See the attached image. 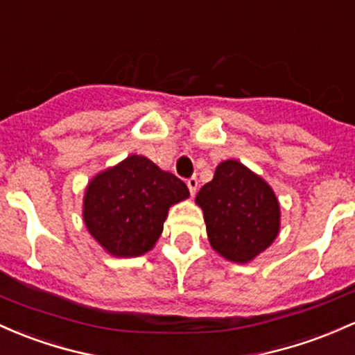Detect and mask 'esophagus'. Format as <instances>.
Wrapping results in <instances>:
<instances>
[{
    "label": "esophagus",
    "mask_w": 355,
    "mask_h": 355,
    "mask_svg": "<svg viewBox=\"0 0 355 355\" xmlns=\"http://www.w3.org/2000/svg\"><path fill=\"white\" fill-rule=\"evenodd\" d=\"M187 187H189V190H190V196H196L197 187H198L197 177H190L189 180H187Z\"/></svg>",
    "instance_id": "obj_1"
}]
</instances>
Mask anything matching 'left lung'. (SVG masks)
<instances>
[{"label": "left lung", "mask_w": 355, "mask_h": 355, "mask_svg": "<svg viewBox=\"0 0 355 355\" xmlns=\"http://www.w3.org/2000/svg\"><path fill=\"white\" fill-rule=\"evenodd\" d=\"M212 248L248 263L270 248L279 231V204L271 187L236 159L222 162L197 193Z\"/></svg>", "instance_id": "obj_1"}]
</instances>
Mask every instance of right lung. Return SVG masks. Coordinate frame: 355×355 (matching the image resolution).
<instances>
[{"instance_id": "1", "label": "right lung", "mask_w": 355, "mask_h": 355, "mask_svg": "<svg viewBox=\"0 0 355 355\" xmlns=\"http://www.w3.org/2000/svg\"><path fill=\"white\" fill-rule=\"evenodd\" d=\"M187 197L189 189L180 178L131 155L92 178L84 197V222L112 256L135 258L155 246L170 205Z\"/></svg>"}]
</instances>
